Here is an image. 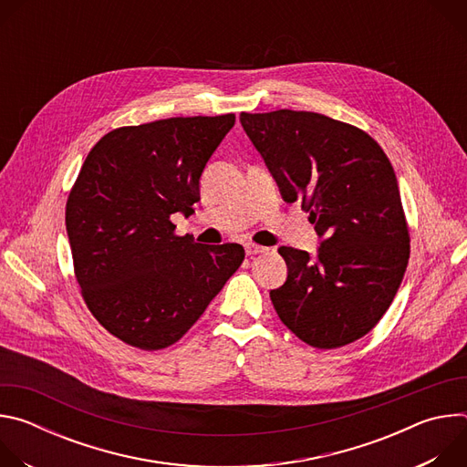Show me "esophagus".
<instances>
[{
  "label": "esophagus",
  "mask_w": 467,
  "mask_h": 467,
  "mask_svg": "<svg viewBox=\"0 0 467 467\" xmlns=\"http://www.w3.org/2000/svg\"><path fill=\"white\" fill-rule=\"evenodd\" d=\"M265 251H268V247L256 245V244H253V242H247V244H245V253H247L249 256H253V254H260V253H265Z\"/></svg>",
  "instance_id": "1"
}]
</instances>
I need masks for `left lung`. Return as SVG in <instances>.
<instances>
[{"label":"left lung","instance_id":"left-lung-1","mask_svg":"<svg viewBox=\"0 0 467 467\" xmlns=\"http://www.w3.org/2000/svg\"><path fill=\"white\" fill-rule=\"evenodd\" d=\"M240 121L285 202H301L321 238L316 258L279 247L288 277L270 297L281 321L317 349L362 338L389 308L410 256L386 153L366 130L317 112H242Z\"/></svg>","mask_w":467,"mask_h":467}]
</instances>
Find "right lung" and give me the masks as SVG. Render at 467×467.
I'll use <instances>...</instances> for the list:
<instances>
[{
  "instance_id": "right-lung-1",
  "label": "right lung",
  "mask_w": 467,
  "mask_h": 467,
  "mask_svg": "<svg viewBox=\"0 0 467 467\" xmlns=\"http://www.w3.org/2000/svg\"><path fill=\"white\" fill-rule=\"evenodd\" d=\"M234 114L118 127L90 150L66 203L74 272L92 316L127 346L164 349L202 317L245 256L175 234Z\"/></svg>"
}]
</instances>
